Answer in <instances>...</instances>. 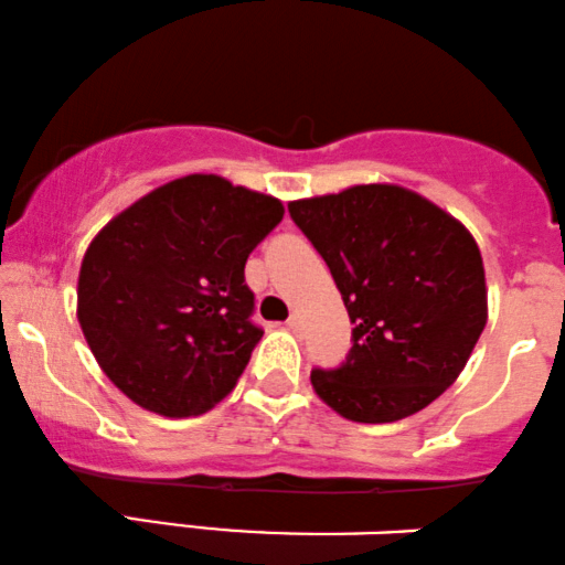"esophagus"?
Instances as JSON below:
<instances>
[{
    "instance_id": "1",
    "label": "esophagus",
    "mask_w": 565,
    "mask_h": 565,
    "mask_svg": "<svg viewBox=\"0 0 565 565\" xmlns=\"http://www.w3.org/2000/svg\"><path fill=\"white\" fill-rule=\"evenodd\" d=\"M285 324H288V330H294V333H298V330H301V317L290 315V320L285 322Z\"/></svg>"
}]
</instances>
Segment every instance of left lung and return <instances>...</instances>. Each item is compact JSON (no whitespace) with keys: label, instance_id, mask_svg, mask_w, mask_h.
I'll return each mask as SVG.
<instances>
[{"label":"left lung","instance_id":"1","mask_svg":"<svg viewBox=\"0 0 565 565\" xmlns=\"http://www.w3.org/2000/svg\"><path fill=\"white\" fill-rule=\"evenodd\" d=\"M347 303L351 349L311 370L317 396L354 423H394L457 381L487 324L473 235L413 190L356 184L288 205Z\"/></svg>","mask_w":565,"mask_h":565}]
</instances>
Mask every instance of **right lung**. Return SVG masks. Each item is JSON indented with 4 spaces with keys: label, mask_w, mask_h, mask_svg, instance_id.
Returning <instances> with one entry per match:
<instances>
[{
    "label": "right lung",
    "mask_w": 565,
    "mask_h": 565,
    "mask_svg": "<svg viewBox=\"0 0 565 565\" xmlns=\"http://www.w3.org/2000/svg\"><path fill=\"white\" fill-rule=\"evenodd\" d=\"M282 214L277 198L190 174L99 230L78 271V324L131 402L190 417L235 388L264 335L245 262Z\"/></svg>",
    "instance_id": "1"
}]
</instances>
